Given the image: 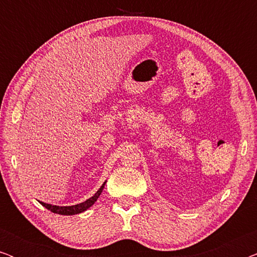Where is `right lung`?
Returning <instances> with one entry per match:
<instances>
[{
	"label": "right lung",
	"mask_w": 257,
	"mask_h": 257,
	"mask_svg": "<svg viewBox=\"0 0 257 257\" xmlns=\"http://www.w3.org/2000/svg\"><path fill=\"white\" fill-rule=\"evenodd\" d=\"M105 184H106V181H105L104 184L101 185V187L98 189V191L94 193V194L91 196L90 199H87L86 201H84V202L77 203V205H73V206H55V205H50V203H45V202H42V201H40V203L43 207H45V208L50 210V212L59 214V215H75V214H79V213L85 212L86 209H89L90 207L97 201V199L99 198L101 192H103Z\"/></svg>",
	"instance_id": "right-lung-1"
}]
</instances>
